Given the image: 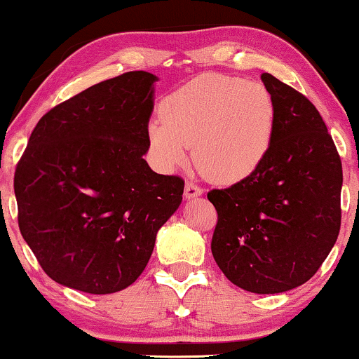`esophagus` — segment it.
Wrapping results in <instances>:
<instances>
[{"label":"esophagus","mask_w":359,"mask_h":359,"mask_svg":"<svg viewBox=\"0 0 359 359\" xmlns=\"http://www.w3.org/2000/svg\"><path fill=\"white\" fill-rule=\"evenodd\" d=\"M184 196H185V198H196L198 196H202V189L198 187V185H196V184L187 182V184H185Z\"/></svg>","instance_id":"esophagus-1"}]
</instances>
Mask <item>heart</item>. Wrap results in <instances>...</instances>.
<instances>
[{
    "instance_id": "1",
    "label": "heart",
    "mask_w": 359,
    "mask_h": 359,
    "mask_svg": "<svg viewBox=\"0 0 359 359\" xmlns=\"http://www.w3.org/2000/svg\"><path fill=\"white\" fill-rule=\"evenodd\" d=\"M162 120L149 125V140L163 168L194 161L219 184L245 180L261 167L273 144L276 103L259 81L198 75L162 103Z\"/></svg>"
}]
</instances>
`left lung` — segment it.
<instances>
[{"label": "left lung", "mask_w": 359, "mask_h": 359, "mask_svg": "<svg viewBox=\"0 0 359 359\" xmlns=\"http://www.w3.org/2000/svg\"><path fill=\"white\" fill-rule=\"evenodd\" d=\"M276 103L273 144L245 180L207 194L217 210L212 256L224 276L256 294L309 280L341 227L343 167L316 107L262 73Z\"/></svg>", "instance_id": "8db88e82"}]
</instances>
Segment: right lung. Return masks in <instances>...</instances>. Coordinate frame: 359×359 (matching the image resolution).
<instances>
[{
    "label": "right lung",
    "instance_id": "add662e5",
    "mask_svg": "<svg viewBox=\"0 0 359 359\" xmlns=\"http://www.w3.org/2000/svg\"><path fill=\"white\" fill-rule=\"evenodd\" d=\"M157 76L128 72L60 103L36 123L15 172L18 226L63 286L110 294L144 273L184 180L145 162Z\"/></svg>",
    "mask_w": 359,
    "mask_h": 359
}]
</instances>
